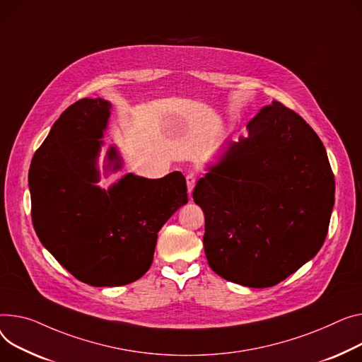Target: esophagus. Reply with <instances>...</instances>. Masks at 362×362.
I'll use <instances>...</instances> for the list:
<instances>
[{"label": "esophagus", "mask_w": 362, "mask_h": 362, "mask_svg": "<svg viewBox=\"0 0 362 362\" xmlns=\"http://www.w3.org/2000/svg\"><path fill=\"white\" fill-rule=\"evenodd\" d=\"M195 183H197V176L195 175H187L186 176V185H187V194L192 195V190H194L195 187Z\"/></svg>", "instance_id": "34e87169"}]
</instances>
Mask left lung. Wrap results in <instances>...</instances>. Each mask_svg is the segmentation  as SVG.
<instances>
[{
    "mask_svg": "<svg viewBox=\"0 0 362 362\" xmlns=\"http://www.w3.org/2000/svg\"><path fill=\"white\" fill-rule=\"evenodd\" d=\"M230 142L194 189L205 214L211 269L252 288L274 286L315 257L334 204V176L317 134L274 100Z\"/></svg>",
    "mask_w": 362,
    "mask_h": 362,
    "instance_id": "8db88e82",
    "label": "left lung"
}]
</instances>
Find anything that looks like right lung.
<instances>
[{
  "instance_id": "obj_1",
  "label": "right lung",
  "mask_w": 362,
  "mask_h": 362,
  "mask_svg": "<svg viewBox=\"0 0 362 362\" xmlns=\"http://www.w3.org/2000/svg\"><path fill=\"white\" fill-rule=\"evenodd\" d=\"M112 105L81 99L54 124L29 170L32 221L40 243L62 267L93 286L127 285L146 274L157 233L187 202L185 176L125 175L99 187L98 156ZM106 170H119L116 147Z\"/></svg>"
}]
</instances>
